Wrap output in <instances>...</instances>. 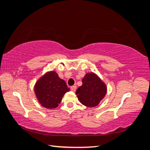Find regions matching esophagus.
<instances>
[{
	"mask_svg": "<svg viewBox=\"0 0 150 150\" xmlns=\"http://www.w3.org/2000/svg\"><path fill=\"white\" fill-rule=\"evenodd\" d=\"M76 89H77V87H76L75 85H73V86H71V90L73 91V92H75Z\"/></svg>",
	"mask_w": 150,
	"mask_h": 150,
	"instance_id": "1",
	"label": "esophagus"
}]
</instances>
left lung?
<instances>
[{"label": "left lung", "mask_w": 150, "mask_h": 150, "mask_svg": "<svg viewBox=\"0 0 150 150\" xmlns=\"http://www.w3.org/2000/svg\"><path fill=\"white\" fill-rule=\"evenodd\" d=\"M83 85L76 91L78 99L83 105L94 107L100 103L106 93V87L93 73H87L83 79Z\"/></svg>", "instance_id": "left-lung-1"}]
</instances>
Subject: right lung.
<instances>
[{
	"label": "right lung",
	"mask_w": 150,
	"mask_h": 150,
	"mask_svg": "<svg viewBox=\"0 0 150 150\" xmlns=\"http://www.w3.org/2000/svg\"><path fill=\"white\" fill-rule=\"evenodd\" d=\"M35 93L40 104L47 108H56L65 94L69 91L64 80L54 71L43 76L35 85Z\"/></svg>",
	"instance_id": "add662e5"
}]
</instances>
